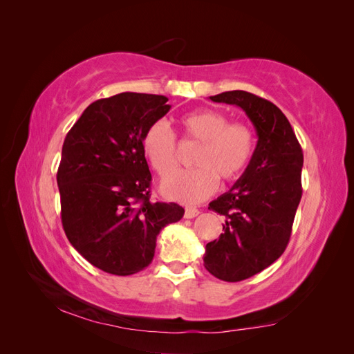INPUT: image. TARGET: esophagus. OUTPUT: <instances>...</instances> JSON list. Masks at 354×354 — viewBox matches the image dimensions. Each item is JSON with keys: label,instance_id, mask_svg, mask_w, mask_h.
I'll list each match as a JSON object with an SVG mask.
<instances>
[{"label": "esophagus", "instance_id": "34e87169", "mask_svg": "<svg viewBox=\"0 0 354 354\" xmlns=\"http://www.w3.org/2000/svg\"><path fill=\"white\" fill-rule=\"evenodd\" d=\"M196 216H199V209L195 207H187L185 209V217L186 218H195Z\"/></svg>", "mask_w": 354, "mask_h": 354}]
</instances>
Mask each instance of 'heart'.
I'll use <instances>...</instances> for the list:
<instances>
[{
	"label": "heart",
	"instance_id": "1",
	"mask_svg": "<svg viewBox=\"0 0 354 354\" xmlns=\"http://www.w3.org/2000/svg\"><path fill=\"white\" fill-rule=\"evenodd\" d=\"M183 143L198 146L192 158L195 169L168 177L160 192L168 199L194 203L208 198L218 180L232 183L248 168L257 147L254 128L246 122H229L227 116L214 109H198L178 118ZM142 151L155 173L169 176L177 168L174 133L156 121L146 128Z\"/></svg>",
	"mask_w": 354,
	"mask_h": 354
}]
</instances>
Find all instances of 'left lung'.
<instances>
[{
    "label": "left lung",
    "mask_w": 354,
    "mask_h": 354,
    "mask_svg": "<svg viewBox=\"0 0 354 354\" xmlns=\"http://www.w3.org/2000/svg\"><path fill=\"white\" fill-rule=\"evenodd\" d=\"M209 99L241 108L259 137L248 168L208 207L226 220L220 238L207 243L203 266L221 281L239 282L269 267L286 248L303 195V151L272 102L242 90Z\"/></svg>",
    "instance_id": "8db88e82"
}]
</instances>
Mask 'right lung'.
Segmentation results:
<instances>
[{
  "instance_id": "1",
  "label": "right lung",
  "mask_w": 354,
  "mask_h": 354,
  "mask_svg": "<svg viewBox=\"0 0 354 354\" xmlns=\"http://www.w3.org/2000/svg\"><path fill=\"white\" fill-rule=\"evenodd\" d=\"M165 95L121 93L91 103L66 134L57 169L62 224L97 269L128 276L152 263L156 236L183 217L152 202L142 137L169 109Z\"/></svg>"
}]
</instances>
